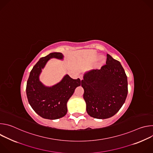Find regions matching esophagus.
<instances>
[{
    "instance_id": "obj_1",
    "label": "esophagus",
    "mask_w": 153,
    "mask_h": 153,
    "mask_svg": "<svg viewBox=\"0 0 153 153\" xmlns=\"http://www.w3.org/2000/svg\"><path fill=\"white\" fill-rule=\"evenodd\" d=\"M79 77L80 78V80H83V76L82 75V74H80V75H79Z\"/></svg>"
}]
</instances>
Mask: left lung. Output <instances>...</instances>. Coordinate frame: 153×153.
Returning <instances> with one entry per match:
<instances>
[{
	"label": "left lung",
	"instance_id": "left-lung-1",
	"mask_svg": "<svg viewBox=\"0 0 153 153\" xmlns=\"http://www.w3.org/2000/svg\"><path fill=\"white\" fill-rule=\"evenodd\" d=\"M106 63L100 70L86 71L81 81L86 112L99 119L115 115L128 94L127 76L120 62L108 54Z\"/></svg>",
	"mask_w": 153,
	"mask_h": 153
}]
</instances>
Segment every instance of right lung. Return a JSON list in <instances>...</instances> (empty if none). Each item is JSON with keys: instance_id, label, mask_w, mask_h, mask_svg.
I'll use <instances>...</instances> for the list:
<instances>
[{"instance_id": "right-lung-1", "label": "right lung", "mask_w": 153, "mask_h": 153, "mask_svg": "<svg viewBox=\"0 0 153 153\" xmlns=\"http://www.w3.org/2000/svg\"><path fill=\"white\" fill-rule=\"evenodd\" d=\"M63 60L60 53H52L42 57L33 67L27 83L26 93L33 110L40 117L55 120L67 113V102L75 89L80 86L79 78L73 79L65 74L62 80L52 86H46L40 80L42 70L51 59Z\"/></svg>"}]
</instances>
